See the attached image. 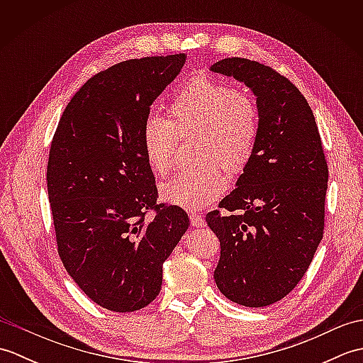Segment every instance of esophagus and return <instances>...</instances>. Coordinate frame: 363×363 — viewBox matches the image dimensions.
I'll return each mask as SVG.
<instances>
[{
	"label": "esophagus",
	"mask_w": 363,
	"mask_h": 363,
	"mask_svg": "<svg viewBox=\"0 0 363 363\" xmlns=\"http://www.w3.org/2000/svg\"><path fill=\"white\" fill-rule=\"evenodd\" d=\"M190 223H191V226H195V228H203L204 226L203 217L199 213H196V212H191L190 213Z\"/></svg>",
	"instance_id": "esophagus-1"
}]
</instances>
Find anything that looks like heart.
<instances>
[{
  "label": "heart",
  "instance_id": "1",
  "mask_svg": "<svg viewBox=\"0 0 363 363\" xmlns=\"http://www.w3.org/2000/svg\"><path fill=\"white\" fill-rule=\"evenodd\" d=\"M168 115L169 121L150 117L143 123V154L152 172L165 176L173 167L176 133H199L195 157L201 162L160 186L165 201L199 209L225 191L226 169L240 174L250 165L260 133L259 107L246 91L198 76L174 95Z\"/></svg>",
  "mask_w": 363,
  "mask_h": 363
}]
</instances>
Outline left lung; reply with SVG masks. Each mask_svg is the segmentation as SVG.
<instances>
[{
	"instance_id": "left-lung-1",
	"label": "left lung",
	"mask_w": 363,
	"mask_h": 363,
	"mask_svg": "<svg viewBox=\"0 0 363 363\" xmlns=\"http://www.w3.org/2000/svg\"><path fill=\"white\" fill-rule=\"evenodd\" d=\"M211 70L245 82L260 115L256 152L237 189L206 215L221 246L213 277L234 303L265 307L296 287L321 242L328 162L311 106L285 76L242 57Z\"/></svg>"
}]
</instances>
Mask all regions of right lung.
Listing matches in <instances>:
<instances>
[{
    "label": "right lung",
    "instance_id": "add662e5",
    "mask_svg": "<svg viewBox=\"0 0 363 363\" xmlns=\"http://www.w3.org/2000/svg\"><path fill=\"white\" fill-rule=\"evenodd\" d=\"M186 59H130L91 76L52 135L46 186L59 257L107 311L134 312L154 301L162 265L190 226L179 206L157 204L142 148L151 104Z\"/></svg>",
    "mask_w": 363,
    "mask_h": 363
}]
</instances>
